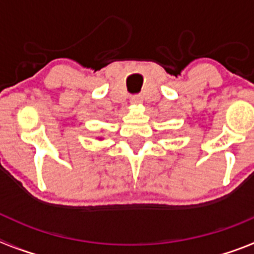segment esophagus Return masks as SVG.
Here are the masks:
<instances>
[{
	"label": "esophagus",
	"instance_id": "34e87169",
	"mask_svg": "<svg viewBox=\"0 0 254 254\" xmlns=\"http://www.w3.org/2000/svg\"><path fill=\"white\" fill-rule=\"evenodd\" d=\"M131 103L132 104H140V103H142V96L141 95L131 96Z\"/></svg>",
	"mask_w": 254,
	"mask_h": 254
}]
</instances>
